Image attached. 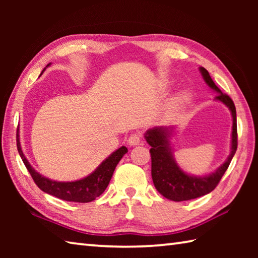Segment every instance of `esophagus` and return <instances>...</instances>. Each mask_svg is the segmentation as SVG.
Masks as SVG:
<instances>
[{
  "mask_svg": "<svg viewBox=\"0 0 258 258\" xmlns=\"http://www.w3.org/2000/svg\"><path fill=\"white\" fill-rule=\"evenodd\" d=\"M140 142H141V135L138 134V133L132 134V135H131V137L128 138V140H127V143H128L130 146H132V147L139 146Z\"/></svg>",
  "mask_w": 258,
  "mask_h": 258,
  "instance_id": "1",
  "label": "esophagus"
}]
</instances>
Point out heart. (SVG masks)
Instances as JSON below:
<instances>
[{
	"instance_id": "obj_1",
	"label": "heart",
	"mask_w": 258,
	"mask_h": 258,
	"mask_svg": "<svg viewBox=\"0 0 258 258\" xmlns=\"http://www.w3.org/2000/svg\"><path fill=\"white\" fill-rule=\"evenodd\" d=\"M190 100V94L187 92H182L177 95V97L174 99V101L172 103V109L173 110H175L178 107L183 106V104H185L187 101Z\"/></svg>"
}]
</instances>
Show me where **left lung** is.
<instances>
[{"mask_svg":"<svg viewBox=\"0 0 258 258\" xmlns=\"http://www.w3.org/2000/svg\"><path fill=\"white\" fill-rule=\"evenodd\" d=\"M206 84L216 92V101H220L229 108L232 116V133L231 148L228 158L215 171L207 175H191L178 166L173 156L172 138L175 134V126H155L145 133V139L151 147V176L156 189L161 196L173 202H184L202 197L215 189L218 182L224 175L226 169L237 151V112L234 103L229 95L222 93L215 85L209 73L204 67H199Z\"/></svg>","mask_w":258,"mask_h":258,"instance_id":"left-lung-1","label":"left lung"}]
</instances>
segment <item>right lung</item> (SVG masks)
I'll list each match as a JSON object with an SVG mask.
<instances>
[{"instance_id":"add662e5","label":"right lung","mask_w":258,"mask_h":258,"mask_svg":"<svg viewBox=\"0 0 258 258\" xmlns=\"http://www.w3.org/2000/svg\"><path fill=\"white\" fill-rule=\"evenodd\" d=\"M51 63L47 64L49 67ZM45 68L43 69V72ZM42 72V74H43ZM17 148L18 152L23 159L26 168L32 175L34 182L36 185L40 187L42 191L45 194H49L54 197L66 200V202H74V203H90L93 202L95 198L103 194V191L107 189V186L110 182L112 174L115 172V168L119 160L123 158V156L127 152V148L121 146L116 151L107 157L101 164H100L94 171L89 174V175L81 178L77 181L71 182H59L54 180H50L49 177L43 176L42 174L38 173L29 161L26 158L23 149L20 145V135H19V127L17 130Z\"/></svg>"}]
</instances>
